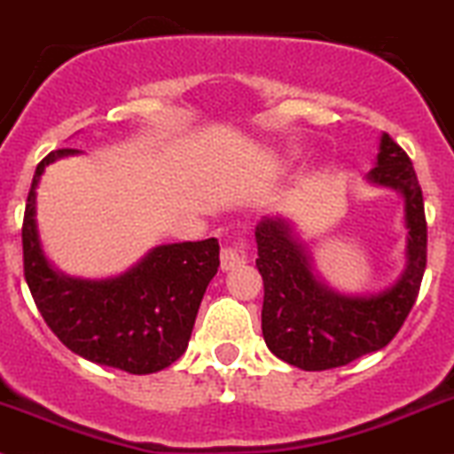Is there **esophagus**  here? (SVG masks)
<instances>
[{
  "label": "esophagus",
  "mask_w": 454,
  "mask_h": 454,
  "mask_svg": "<svg viewBox=\"0 0 454 454\" xmlns=\"http://www.w3.org/2000/svg\"><path fill=\"white\" fill-rule=\"evenodd\" d=\"M248 257V244L244 239L235 241V244H226L219 253V260H222V270H232L237 266H241Z\"/></svg>",
  "instance_id": "obj_1"
}]
</instances>
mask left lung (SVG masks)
I'll list each match as a JSON object with an SVG mask.
<instances>
[{"instance_id":"obj_1","label":"left lung","mask_w":454,"mask_h":454,"mask_svg":"<svg viewBox=\"0 0 454 454\" xmlns=\"http://www.w3.org/2000/svg\"><path fill=\"white\" fill-rule=\"evenodd\" d=\"M367 179L399 190L405 201L408 266L399 282L380 294L351 298L325 286L286 219L264 217L255 228V264L264 279L262 333L278 358L300 370H332L383 349L417 302L427 253L423 194L412 160L389 134L380 137L376 168Z\"/></svg>"}]
</instances>
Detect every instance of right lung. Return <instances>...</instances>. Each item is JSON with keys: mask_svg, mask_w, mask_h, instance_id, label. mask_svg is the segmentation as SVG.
<instances>
[{"mask_svg": "<svg viewBox=\"0 0 454 454\" xmlns=\"http://www.w3.org/2000/svg\"><path fill=\"white\" fill-rule=\"evenodd\" d=\"M78 150H55L40 160L22 223L24 278L44 323L74 354L129 374H152L181 358L199 304L219 269V241L165 244L134 269L109 279H78L46 262L35 226V188L49 163Z\"/></svg>", "mask_w": 454, "mask_h": 454, "instance_id": "obj_1", "label": "right lung"}]
</instances>
